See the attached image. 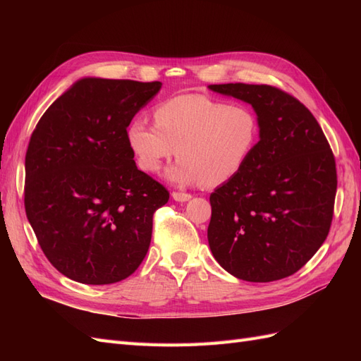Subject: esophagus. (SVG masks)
Instances as JSON below:
<instances>
[{
  "label": "esophagus",
  "mask_w": 361,
  "mask_h": 361,
  "mask_svg": "<svg viewBox=\"0 0 361 361\" xmlns=\"http://www.w3.org/2000/svg\"><path fill=\"white\" fill-rule=\"evenodd\" d=\"M171 197L176 202H188L191 199V194L188 192H179V191H173Z\"/></svg>",
  "instance_id": "esophagus-1"
}]
</instances>
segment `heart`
<instances>
[{"label": "heart", "mask_w": 361, "mask_h": 361, "mask_svg": "<svg viewBox=\"0 0 361 361\" xmlns=\"http://www.w3.org/2000/svg\"><path fill=\"white\" fill-rule=\"evenodd\" d=\"M155 126L134 118L126 129L138 167L157 173L176 150L178 161L167 178L178 185L202 182L216 187L244 169L257 137L259 123L245 105H227L203 94H182L154 110Z\"/></svg>", "instance_id": "obj_1"}]
</instances>
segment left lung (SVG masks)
Returning <instances> with one entry per match:
<instances>
[{
	"label": "left lung",
	"instance_id": "left-lung-1",
	"mask_svg": "<svg viewBox=\"0 0 361 361\" xmlns=\"http://www.w3.org/2000/svg\"><path fill=\"white\" fill-rule=\"evenodd\" d=\"M255 108L259 141L235 178L209 197L207 241L232 276L255 283L295 274L330 232L336 161L318 120L298 99L267 84H212Z\"/></svg>",
	"mask_w": 361,
	"mask_h": 361
}]
</instances>
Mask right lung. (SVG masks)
<instances>
[{
	"mask_svg": "<svg viewBox=\"0 0 361 361\" xmlns=\"http://www.w3.org/2000/svg\"><path fill=\"white\" fill-rule=\"evenodd\" d=\"M161 85L82 78L32 130L27 218L52 267L71 280L111 285L146 257L154 214L170 194L137 169L126 128Z\"/></svg>",
	"mask_w": 361,
	"mask_h": 361,
	"instance_id": "1",
	"label": "right lung"
}]
</instances>
